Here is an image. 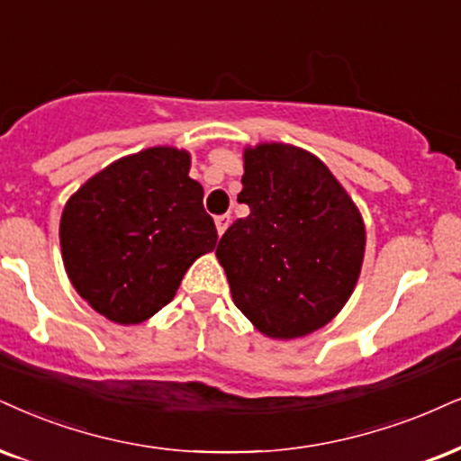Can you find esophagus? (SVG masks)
Masks as SVG:
<instances>
[{
    "label": "esophagus",
    "instance_id": "1",
    "mask_svg": "<svg viewBox=\"0 0 461 461\" xmlns=\"http://www.w3.org/2000/svg\"><path fill=\"white\" fill-rule=\"evenodd\" d=\"M229 224H230V215L229 213L218 215V218H215V229H218L220 235H224V230L229 229Z\"/></svg>",
    "mask_w": 461,
    "mask_h": 461
}]
</instances>
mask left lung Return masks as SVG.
<instances>
[{"mask_svg": "<svg viewBox=\"0 0 461 461\" xmlns=\"http://www.w3.org/2000/svg\"><path fill=\"white\" fill-rule=\"evenodd\" d=\"M248 218L215 248L232 301L260 333L303 338L335 318L359 280L366 226L352 198L310 151L263 143L243 153Z\"/></svg>", "mask_w": 461, "mask_h": 461, "instance_id": "left-lung-1", "label": "left lung"}]
</instances>
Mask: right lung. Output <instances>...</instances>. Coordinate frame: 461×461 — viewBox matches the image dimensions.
Returning <instances> with one entry per match:
<instances>
[{
	"instance_id": "obj_1",
	"label": "right lung",
	"mask_w": 461,
	"mask_h": 461,
	"mask_svg": "<svg viewBox=\"0 0 461 461\" xmlns=\"http://www.w3.org/2000/svg\"><path fill=\"white\" fill-rule=\"evenodd\" d=\"M190 153L149 147L94 175L66 203L61 257L77 293L119 325H139L212 252L218 230L190 179Z\"/></svg>"
}]
</instances>
